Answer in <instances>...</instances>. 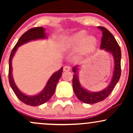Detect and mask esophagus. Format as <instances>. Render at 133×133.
<instances>
[{
    "instance_id": "obj_1",
    "label": "esophagus",
    "mask_w": 133,
    "mask_h": 133,
    "mask_svg": "<svg viewBox=\"0 0 133 133\" xmlns=\"http://www.w3.org/2000/svg\"><path fill=\"white\" fill-rule=\"evenodd\" d=\"M63 70H64V71H65V72L69 71L70 70H71V68H70L69 66H68V65H65V66L64 67Z\"/></svg>"
}]
</instances>
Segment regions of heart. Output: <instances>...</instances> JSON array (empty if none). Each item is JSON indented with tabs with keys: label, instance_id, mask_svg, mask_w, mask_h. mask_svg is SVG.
<instances>
[{
	"label": "heart",
	"instance_id": "heart-1",
	"mask_svg": "<svg viewBox=\"0 0 133 133\" xmlns=\"http://www.w3.org/2000/svg\"><path fill=\"white\" fill-rule=\"evenodd\" d=\"M84 30L74 33L64 38L61 42V47L64 50H69L79 45L78 53L80 56H84L95 51L97 45V39L92 35H87Z\"/></svg>",
	"mask_w": 133,
	"mask_h": 133
}]
</instances>
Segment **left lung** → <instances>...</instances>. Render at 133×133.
Masks as SVG:
<instances>
[{
	"label": "left lung",
	"mask_w": 133,
	"mask_h": 133,
	"mask_svg": "<svg viewBox=\"0 0 133 133\" xmlns=\"http://www.w3.org/2000/svg\"><path fill=\"white\" fill-rule=\"evenodd\" d=\"M103 33L100 49L104 50L112 56L114 59V70L109 84L106 88L97 92H92L85 89L81 84L79 80V69L80 65H77L72 68L74 72L72 79V87L74 94L81 101L86 104H95L102 101L108 97L116 85L119 81L121 76V52L119 45L116 40L108 29L105 27H99Z\"/></svg>",
	"instance_id": "8db88e82"
}]
</instances>
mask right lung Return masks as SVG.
Instances as JSON below:
<instances>
[{
	"mask_svg": "<svg viewBox=\"0 0 133 133\" xmlns=\"http://www.w3.org/2000/svg\"><path fill=\"white\" fill-rule=\"evenodd\" d=\"M45 29L42 27H36L30 29L20 37L19 41L14 47L10 53L9 61V80L10 86L14 91L16 95L22 103L31 106H37L43 104L51 99L56 90V87L59 80L61 77L63 68H61L57 71L55 72L52 74L51 77L47 81L46 84L44 89L35 95L30 96L24 94L20 90L15 83L12 76V61L16 54L18 47L32 41L40 40V39H47V35L45 33Z\"/></svg>",
	"mask_w": 133,
	"mask_h": 133,
	"instance_id": "right-lung-1",
	"label": "right lung"
}]
</instances>
